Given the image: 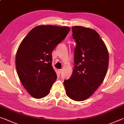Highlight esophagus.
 Returning <instances> with one entry per match:
<instances>
[{"label":"esophagus","mask_w":124,"mask_h":124,"mask_svg":"<svg viewBox=\"0 0 124 124\" xmlns=\"http://www.w3.org/2000/svg\"><path fill=\"white\" fill-rule=\"evenodd\" d=\"M62 70H58V73L61 74V73H62Z\"/></svg>","instance_id":"esophagus-1"}]
</instances>
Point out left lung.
Returning <instances> with one entry per match:
<instances>
[{
	"mask_svg": "<svg viewBox=\"0 0 124 124\" xmlns=\"http://www.w3.org/2000/svg\"><path fill=\"white\" fill-rule=\"evenodd\" d=\"M76 42L75 65L71 77L63 83L67 95L75 101L89 98L103 82L109 65V53L101 37L93 29L72 27Z\"/></svg>",
	"mask_w": 124,
	"mask_h": 124,
	"instance_id": "1",
	"label": "left lung"
}]
</instances>
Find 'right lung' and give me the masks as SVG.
<instances>
[{
    "mask_svg": "<svg viewBox=\"0 0 124 124\" xmlns=\"http://www.w3.org/2000/svg\"><path fill=\"white\" fill-rule=\"evenodd\" d=\"M70 30L68 26L40 25L32 29L19 45L15 58L17 73L34 98L40 99L50 93L57 79L52 66V52Z\"/></svg>",
    "mask_w": 124,
    "mask_h": 124,
    "instance_id": "add662e5",
    "label": "right lung"
}]
</instances>
